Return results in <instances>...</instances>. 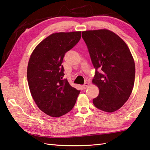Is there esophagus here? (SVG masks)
Returning <instances> with one entry per match:
<instances>
[{
	"label": "esophagus",
	"mask_w": 150,
	"mask_h": 150,
	"mask_svg": "<svg viewBox=\"0 0 150 150\" xmlns=\"http://www.w3.org/2000/svg\"><path fill=\"white\" fill-rule=\"evenodd\" d=\"M89 84H90V83H89V82H85L84 84H83V86H82L83 88V89H86L89 86Z\"/></svg>",
	"instance_id": "34e87169"
}]
</instances>
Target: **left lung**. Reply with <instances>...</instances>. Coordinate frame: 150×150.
Wrapping results in <instances>:
<instances>
[{
    "instance_id": "1",
    "label": "left lung",
    "mask_w": 150,
    "mask_h": 150,
    "mask_svg": "<svg viewBox=\"0 0 150 150\" xmlns=\"http://www.w3.org/2000/svg\"><path fill=\"white\" fill-rule=\"evenodd\" d=\"M82 36L96 68L92 83L99 90L93 105L105 112L116 111L127 101L134 83L135 63L130 49L119 35L106 29L83 31Z\"/></svg>"
}]
</instances>
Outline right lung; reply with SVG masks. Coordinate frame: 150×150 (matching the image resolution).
Returning <instances> with one entry per match:
<instances>
[{
	"instance_id": "obj_1",
	"label": "right lung",
	"mask_w": 150,
	"mask_h": 150,
	"mask_svg": "<svg viewBox=\"0 0 150 150\" xmlns=\"http://www.w3.org/2000/svg\"><path fill=\"white\" fill-rule=\"evenodd\" d=\"M80 38L81 31L52 33L36 46L30 56L29 88L39 109L50 117H59L70 111L80 92L63 79L62 65L66 52Z\"/></svg>"
}]
</instances>
